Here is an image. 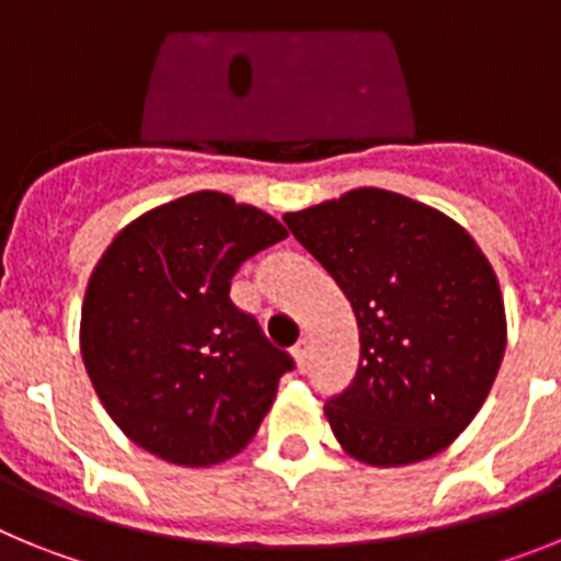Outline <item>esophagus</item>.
Listing matches in <instances>:
<instances>
[{"instance_id":"obj_1","label":"esophagus","mask_w":561,"mask_h":561,"mask_svg":"<svg viewBox=\"0 0 561 561\" xmlns=\"http://www.w3.org/2000/svg\"><path fill=\"white\" fill-rule=\"evenodd\" d=\"M291 354H295V362H297V368L306 370V365H309V340H300L291 348Z\"/></svg>"}]
</instances>
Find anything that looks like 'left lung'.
Returning <instances> with one entry per match:
<instances>
[{
    "label": "left lung",
    "instance_id": "8db88e82",
    "mask_svg": "<svg viewBox=\"0 0 561 561\" xmlns=\"http://www.w3.org/2000/svg\"><path fill=\"white\" fill-rule=\"evenodd\" d=\"M284 221L334 277L359 325L354 379L325 401L345 453L404 466L449 447L478 415L505 354L503 297L472 236L379 187Z\"/></svg>",
    "mask_w": 561,
    "mask_h": 561
}]
</instances>
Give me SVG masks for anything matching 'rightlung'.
Listing matches in <instances>:
<instances>
[{"label":"right lung","instance_id":"right-lung-1","mask_svg":"<svg viewBox=\"0 0 561 561\" xmlns=\"http://www.w3.org/2000/svg\"><path fill=\"white\" fill-rule=\"evenodd\" d=\"M284 238L264 210L199 191L131 221L103 252L83 297L81 354L137 447L210 466L250 444L295 359L232 304L230 280Z\"/></svg>","mask_w":561,"mask_h":561}]
</instances>
